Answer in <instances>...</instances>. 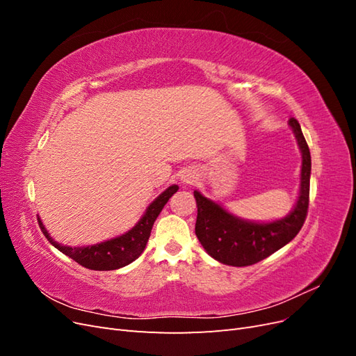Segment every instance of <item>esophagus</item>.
<instances>
[{"mask_svg": "<svg viewBox=\"0 0 356 356\" xmlns=\"http://www.w3.org/2000/svg\"><path fill=\"white\" fill-rule=\"evenodd\" d=\"M181 181H182V182H184V184H193V182H195V181H196V177H195V175H193V174H191V172L186 170V172H184V174H182V175H181Z\"/></svg>", "mask_w": 356, "mask_h": 356, "instance_id": "obj_1", "label": "esophagus"}]
</instances>
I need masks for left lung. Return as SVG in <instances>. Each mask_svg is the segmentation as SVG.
Wrapping results in <instances>:
<instances>
[{
    "label": "left lung",
    "instance_id": "8db88e82",
    "mask_svg": "<svg viewBox=\"0 0 356 356\" xmlns=\"http://www.w3.org/2000/svg\"><path fill=\"white\" fill-rule=\"evenodd\" d=\"M288 123L293 127L303 154L300 196L294 211L288 217L267 224L243 221L195 191L197 204L196 236L207 252L222 264L243 267L261 261L293 241L303 227L309 208L310 152L300 123L294 117H291Z\"/></svg>",
    "mask_w": 356,
    "mask_h": 356
}]
</instances>
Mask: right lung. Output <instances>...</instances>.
I'll return each mask as SVG.
<instances>
[{"label":"right lung","mask_w":356,"mask_h":356,"mask_svg":"<svg viewBox=\"0 0 356 356\" xmlns=\"http://www.w3.org/2000/svg\"><path fill=\"white\" fill-rule=\"evenodd\" d=\"M177 191L178 186H170L168 190L161 193V195L147 208L144 217L138 221V224L132 230H129L127 233L118 236V238H114L111 241H105L92 246L71 248L59 245L50 238L40 218L38 224L41 232L44 233L49 242L55 248H58L62 254L72 258L75 263H79L86 268H90V270H115V268L131 264L143 254L156 218L168 203L169 197Z\"/></svg>","instance_id":"right-lung-1"}]
</instances>
